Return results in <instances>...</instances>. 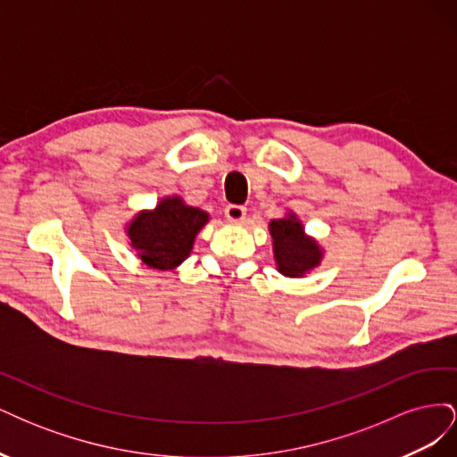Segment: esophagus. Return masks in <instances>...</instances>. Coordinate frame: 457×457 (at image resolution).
I'll list each match as a JSON object with an SVG mask.
<instances>
[{"instance_id":"esophagus-1","label":"esophagus","mask_w":457,"mask_h":457,"mask_svg":"<svg viewBox=\"0 0 457 457\" xmlns=\"http://www.w3.org/2000/svg\"><path fill=\"white\" fill-rule=\"evenodd\" d=\"M225 217L230 220V223H242L245 217V207L237 205V204H228L225 207Z\"/></svg>"}]
</instances>
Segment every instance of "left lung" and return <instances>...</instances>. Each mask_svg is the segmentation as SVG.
Instances as JSON below:
<instances>
[{"label":"left lung","mask_w":457,"mask_h":457,"mask_svg":"<svg viewBox=\"0 0 457 457\" xmlns=\"http://www.w3.org/2000/svg\"><path fill=\"white\" fill-rule=\"evenodd\" d=\"M274 259L284 276H301L320 262V250L314 240L303 234V227L289 215L270 223Z\"/></svg>","instance_id":"1"}]
</instances>
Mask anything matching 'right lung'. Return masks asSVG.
I'll return each mask as SVG.
<instances>
[{
	"label": "right lung",
	"mask_w": 457,
	"mask_h": 457,
	"mask_svg": "<svg viewBox=\"0 0 457 457\" xmlns=\"http://www.w3.org/2000/svg\"><path fill=\"white\" fill-rule=\"evenodd\" d=\"M207 223V213L185 205L179 198H165L154 212H143L129 225L131 245L148 267L168 270L183 262L196 234Z\"/></svg>",
	"instance_id": "right-lung-1"
}]
</instances>
